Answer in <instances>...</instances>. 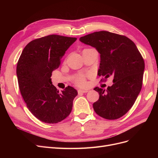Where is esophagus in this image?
<instances>
[{"label":"esophagus","mask_w":158,"mask_h":158,"mask_svg":"<svg viewBox=\"0 0 158 158\" xmlns=\"http://www.w3.org/2000/svg\"><path fill=\"white\" fill-rule=\"evenodd\" d=\"M78 93L79 94H81V93H87L88 91V90H82V89H79L78 91Z\"/></svg>","instance_id":"1"}]
</instances>
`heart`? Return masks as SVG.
Returning a JSON list of instances; mask_svg holds the SVG:
<instances>
[{"label":"heart","mask_w":158,"mask_h":158,"mask_svg":"<svg viewBox=\"0 0 158 158\" xmlns=\"http://www.w3.org/2000/svg\"><path fill=\"white\" fill-rule=\"evenodd\" d=\"M75 82L76 84L79 86L83 87L86 85V76L85 74H79L75 78Z\"/></svg>","instance_id":"b5f03b06"}]
</instances>
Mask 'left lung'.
Wrapping results in <instances>:
<instances>
[{
  "label": "left lung",
  "mask_w": 158,
  "mask_h": 158,
  "mask_svg": "<svg viewBox=\"0 0 158 158\" xmlns=\"http://www.w3.org/2000/svg\"><path fill=\"white\" fill-rule=\"evenodd\" d=\"M79 40L100 53L98 75L104 77L101 81L113 77V85L106 90L94 89L99 94L93 104L94 111L107 120L122 117L133 106L142 87L145 63L142 54L131 40L108 31L94 32Z\"/></svg>",
  "instance_id": "left-lung-1"
}]
</instances>
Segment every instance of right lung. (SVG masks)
<instances>
[{
    "label": "right lung",
    "instance_id": "right-lung-1",
    "mask_svg": "<svg viewBox=\"0 0 158 158\" xmlns=\"http://www.w3.org/2000/svg\"><path fill=\"white\" fill-rule=\"evenodd\" d=\"M76 40L56 35L37 38L25 47L20 56L16 75L20 93L29 110L41 122L58 123L72 111L77 90L68 86L59 92L51 77Z\"/></svg>",
    "mask_w": 158,
    "mask_h": 158
}]
</instances>
